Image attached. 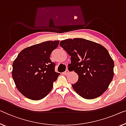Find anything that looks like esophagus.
I'll return each instance as SVG.
<instances>
[{
	"mask_svg": "<svg viewBox=\"0 0 126 126\" xmlns=\"http://www.w3.org/2000/svg\"><path fill=\"white\" fill-rule=\"evenodd\" d=\"M64 74L65 75H68L69 74V71L68 70V69H66V70L64 71Z\"/></svg>",
	"mask_w": 126,
	"mask_h": 126,
	"instance_id": "obj_1",
	"label": "esophagus"
}]
</instances>
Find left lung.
<instances>
[{"mask_svg": "<svg viewBox=\"0 0 126 126\" xmlns=\"http://www.w3.org/2000/svg\"><path fill=\"white\" fill-rule=\"evenodd\" d=\"M60 46L71 56L68 68L78 75V81L72 85L75 92L88 99L102 95L114 77V61L106 48L79 38L62 41Z\"/></svg>", "mask_w": 126, "mask_h": 126, "instance_id": "1", "label": "left lung"}]
</instances>
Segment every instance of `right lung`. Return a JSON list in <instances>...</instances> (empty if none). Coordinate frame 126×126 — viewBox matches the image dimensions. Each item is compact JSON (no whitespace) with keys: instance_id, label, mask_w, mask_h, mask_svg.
I'll return each mask as SVG.
<instances>
[{"instance_id":"add662e5","label":"right lung","mask_w":126,"mask_h":126,"mask_svg":"<svg viewBox=\"0 0 126 126\" xmlns=\"http://www.w3.org/2000/svg\"><path fill=\"white\" fill-rule=\"evenodd\" d=\"M59 41H48L24 48L12 64V75L17 89L32 100L44 98L50 92L59 73L50 59Z\"/></svg>"}]
</instances>
